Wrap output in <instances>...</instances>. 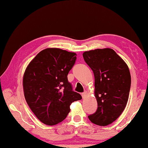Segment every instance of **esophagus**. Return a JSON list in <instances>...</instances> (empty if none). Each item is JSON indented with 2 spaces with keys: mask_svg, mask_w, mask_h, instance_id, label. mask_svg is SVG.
Instances as JSON below:
<instances>
[{
  "mask_svg": "<svg viewBox=\"0 0 148 148\" xmlns=\"http://www.w3.org/2000/svg\"><path fill=\"white\" fill-rule=\"evenodd\" d=\"M87 91H85V92H83V93H82V98H83V99H85V98H86V96H87Z\"/></svg>",
  "mask_w": 148,
  "mask_h": 148,
  "instance_id": "esophagus-1",
  "label": "esophagus"
}]
</instances>
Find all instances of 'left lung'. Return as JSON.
I'll list each match as a JSON object with an SVG mask.
<instances>
[{"instance_id": "obj_1", "label": "left lung", "mask_w": 148, "mask_h": 148, "mask_svg": "<svg viewBox=\"0 0 148 148\" xmlns=\"http://www.w3.org/2000/svg\"><path fill=\"white\" fill-rule=\"evenodd\" d=\"M83 57L93 72L98 104L88 118L92 123L106 126L116 121L126 107L131 84L129 67L110 48L85 51Z\"/></svg>"}]
</instances>
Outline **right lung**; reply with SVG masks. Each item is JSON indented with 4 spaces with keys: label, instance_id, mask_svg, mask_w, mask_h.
Segmentation results:
<instances>
[{
    "label": "right lung",
    "instance_id": "obj_1",
    "mask_svg": "<svg viewBox=\"0 0 148 148\" xmlns=\"http://www.w3.org/2000/svg\"><path fill=\"white\" fill-rule=\"evenodd\" d=\"M76 54L59 48L42 50L25 71L23 86L29 106L40 121L47 125L58 124L70 112V105L81 100L72 91L67 75Z\"/></svg>",
    "mask_w": 148,
    "mask_h": 148
}]
</instances>
